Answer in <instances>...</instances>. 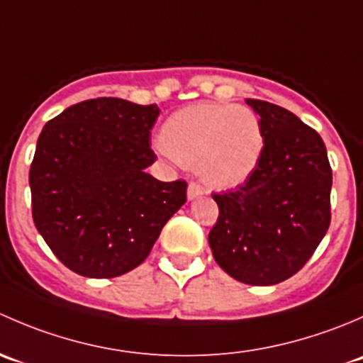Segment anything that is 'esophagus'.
I'll return each instance as SVG.
<instances>
[{
    "instance_id": "34e87169",
    "label": "esophagus",
    "mask_w": 363,
    "mask_h": 363,
    "mask_svg": "<svg viewBox=\"0 0 363 363\" xmlns=\"http://www.w3.org/2000/svg\"><path fill=\"white\" fill-rule=\"evenodd\" d=\"M203 195L202 186L196 184V182H189L188 186V200H196Z\"/></svg>"
}]
</instances>
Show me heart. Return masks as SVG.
Returning a JSON list of instances; mask_svg holds the SVG:
<instances>
[{"mask_svg": "<svg viewBox=\"0 0 363 363\" xmlns=\"http://www.w3.org/2000/svg\"><path fill=\"white\" fill-rule=\"evenodd\" d=\"M163 151L184 167H196L214 188H233L251 177L263 152L256 113L239 105L196 104L174 112L161 128Z\"/></svg>", "mask_w": 363, "mask_h": 363, "instance_id": "1", "label": "heart"}]
</instances>
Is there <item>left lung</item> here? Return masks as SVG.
<instances>
[{"mask_svg": "<svg viewBox=\"0 0 363 363\" xmlns=\"http://www.w3.org/2000/svg\"><path fill=\"white\" fill-rule=\"evenodd\" d=\"M263 152L235 191L214 193L212 256L228 276L270 286L298 272L330 226L332 168L320 133L279 105L247 98Z\"/></svg>", "mask_w": 363, "mask_h": 363, "instance_id": "obj_1", "label": "left lung"}]
</instances>
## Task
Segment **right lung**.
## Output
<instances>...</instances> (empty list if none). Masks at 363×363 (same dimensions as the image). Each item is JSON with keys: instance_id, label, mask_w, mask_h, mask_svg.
<instances>
[{"instance_id": "obj_1", "label": "right lung", "mask_w": 363, "mask_h": 363, "mask_svg": "<svg viewBox=\"0 0 363 363\" xmlns=\"http://www.w3.org/2000/svg\"><path fill=\"white\" fill-rule=\"evenodd\" d=\"M158 105L96 98L43 126L29 168L36 230L65 267L108 279L140 265L186 203V181L161 182L151 130Z\"/></svg>"}]
</instances>
